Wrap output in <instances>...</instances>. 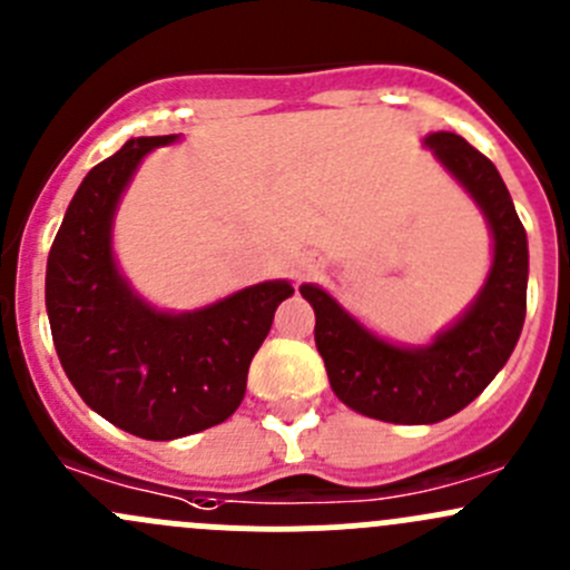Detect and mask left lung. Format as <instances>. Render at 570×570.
<instances>
[{
  "label": "left lung",
  "mask_w": 570,
  "mask_h": 570,
  "mask_svg": "<svg viewBox=\"0 0 570 570\" xmlns=\"http://www.w3.org/2000/svg\"><path fill=\"white\" fill-rule=\"evenodd\" d=\"M424 146L476 200L493 234V264L476 301L428 347H400L366 331L325 289L303 284L317 314L314 342L338 400L394 424H433L463 411L508 364L527 314L530 250L513 198L488 157L452 131Z\"/></svg>",
  "instance_id": "8db88e82"
}]
</instances>
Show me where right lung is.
<instances>
[{
	"mask_svg": "<svg viewBox=\"0 0 570 570\" xmlns=\"http://www.w3.org/2000/svg\"><path fill=\"white\" fill-rule=\"evenodd\" d=\"M176 135L137 137L96 165L68 204L46 264V312L79 396L115 428L170 441L226 422L248 386L256 350L286 281H264L198 312H157L112 256V217L137 165Z\"/></svg>",
	"mask_w": 570,
	"mask_h": 570,
	"instance_id": "right-lung-1",
	"label": "right lung"
}]
</instances>
